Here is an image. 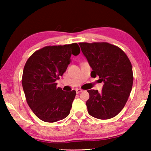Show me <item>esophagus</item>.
<instances>
[{"label": "esophagus", "instance_id": "1", "mask_svg": "<svg viewBox=\"0 0 151 151\" xmlns=\"http://www.w3.org/2000/svg\"><path fill=\"white\" fill-rule=\"evenodd\" d=\"M76 93H81L82 91H83V90H82V89H80V88H77L76 90Z\"/></svg>", "mask_w": 151, "mask_h": 151}]
</instances>
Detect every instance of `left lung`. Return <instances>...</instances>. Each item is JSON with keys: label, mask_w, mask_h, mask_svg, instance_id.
Masks as SVG:
<instances>
[{"label": "left lung", "mask_w": 151, "mask_h": 151, "mask_svg": "<svg viewBox=\"0 0 151 151\" xmlns=\"http://www.w3.org/2000/svg\"><path fill=\"white\" fill-rule=\"evenodd\" d=\"M82 52L93 69L92 77L99 76L103 82V90H88L86 101L88 114L99 119L116 116L130 96L133 74L132 65L124 52L108 42H79Z\"/></svg>", "instance_id": "obj_1"}]
</instances>
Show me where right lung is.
Here are the masks:
<instances>
[{
	"label": "right lung",
	"mask_w": 151,
	"mask_h": 151,
	"mask_svg": "<svg viewBox=\"0 0 151 151\" xmlns=\"http://www.w3.org/2000/svg\"><path fill=\"white\" fill-rule=\"evenodd\" d=\"M81 52L77 43L47 46L33 53L25 64L22 85L28 104L38 118L55 122L70 113L76 91H64L56 81L65 72L71 55Z\"/></svg>",
	"instance_id": "1"
}]
</instances>
